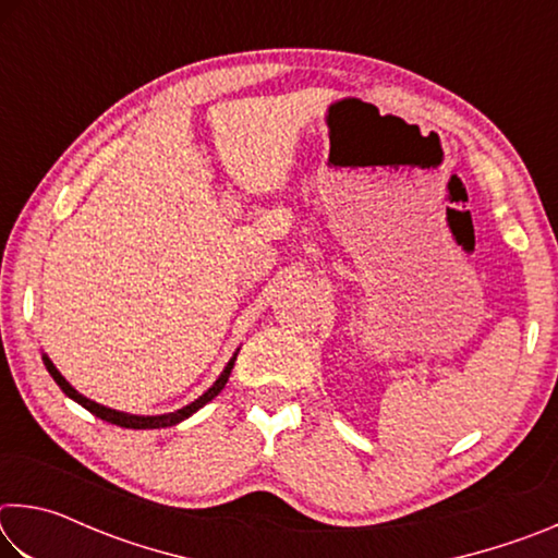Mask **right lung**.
Listing matches in <instances>:
<instances>
[{
  "label": "right lung",
  "instance_id": "1",
  "mask_svg": "<svg viewBox=\"0 0 558 558\" xmlns=\"http://www.w3.org/2000/svg\"><path fill=\"white\" fill-rule=\"evenodd\" d=\"M239 354V352H235ZM235 354L231 356V362L223 366V372H221V376L219 379L214 381V386L209 391H204L199 399L196 401H192L189 405H184V409H179V411H174V413H162V415H132V413H125V411H116V409H108V405H100V403H96V401H90V399H86V396L83 393H78L73 389V386L63 379L61 376V372L56 369L53 366V362L49 356H41L44 359V366L46 369H49V374L53 376V381L61 386V391L69 396V399H73L75 403H81L83 409L86 411H90L93 415H98V418H102V421H108V423H112V426H120V428H135V430H149V428H169V426H177V423H182L184 418H189V415L192 413H196L202 409V405H206L209 403L211 399H216V396L221 393V389L226 386V381H229V376H231V369H233V362H235Z\"/></svg>",
  "mask_w": 558,
  "mask_h": 558
}]
</instances>
